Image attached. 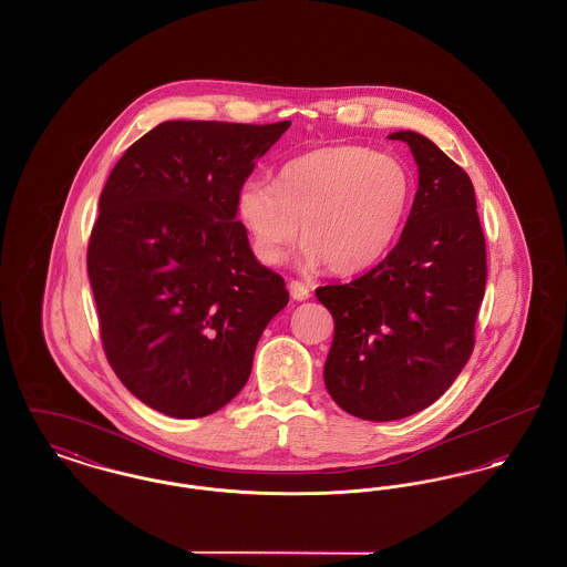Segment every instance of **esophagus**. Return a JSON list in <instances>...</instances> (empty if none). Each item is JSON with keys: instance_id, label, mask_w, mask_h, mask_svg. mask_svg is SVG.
<instances>
[{"instance_id": "1", "label": "esophagus", "mask_w": 567, "mask_h": 567, "mask_svg": "<svg viewBox=\"0 0 567 567\" xmlns=\"http://www.w3.org/2000/svg\"><path fill=\"white\" fill-rule=\"evenodd\" d=\"M289 293H291L293 300L298 301L308 300V298H310V289H308L303 282H298V280L289 282Z\"/></svg>"}]
</instances>
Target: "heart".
<instances>
[{"instance_id": "1", "label": "heart", "mask_w": 567, "mask_h": 567, "mask_svg": "<svg viewBox=\"0 0 567 567\" xmlns=\"http://www.w3.org/2000/svg\"><path fill=\"white\" fill-rule=\"evenodd\" d=\"M411 197V173L396 156L340 143L289 161L278 186L248 179L235 212L266 266L282 264L301 235L303 266L358 274L394 246Z\"/></svg>"}]
</instances>
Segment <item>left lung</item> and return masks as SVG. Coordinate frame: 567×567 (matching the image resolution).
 <instances>
[{
	"label": "left lung",
	"instance_id": "1",
	"mask_svg": "<svg viewBox=\"0 0 567 567\" xmlns=\"http://www.w3.org/2000/svg\"><path fill=\"white\" fill-rule=\"evenodd\" d=\"M420 186L390 255L347 285L319 287L333 317L323 379L347 413L392 422L433 404L475 347L486 241L463 168L424 134L400 131Z\"/></svg>",
	"mask_w": 567,
	"mask_h": 567
}]
</instances>
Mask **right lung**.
<instances>
[{"label": "right lung", "mask_w": 567, "mask_h": 567, "mask_svg": "<svg viewBox=\"0 0 567 567\" xmlns=\"http://www.w3.org/2000/svg\"><path fill=\"white\" fill-rule=\"evenodd\" d=\"M289 126L163 122L104 184L87 244L102 349L126 390L165 415L203 417L234 400L289 301L235 212Z\"/></svg>", "instance_id": "obj_1"}]
</instances>
